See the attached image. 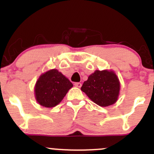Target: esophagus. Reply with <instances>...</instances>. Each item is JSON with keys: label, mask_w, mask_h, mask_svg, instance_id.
I'll list each match as a JSON object with an SVG mask.
<instances>
[{"label": "esophagus", "mask_w": 154, "mask_h": 154, "mask_svg": "<svg viewBox=\"0 0 154 154\" xmlns=\"http://www.w3.org/2000/svg\"><path fill=\"white\" fill-rule=\"evenodd\" d=\"M75 85L77 88H81V86H82V84H81L80 82H75Z\"/></svg>", "instance_id": "34e87169"}]
</instances>
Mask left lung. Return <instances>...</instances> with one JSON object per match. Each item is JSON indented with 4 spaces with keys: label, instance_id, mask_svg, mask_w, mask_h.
<instances>
[{
    "label": "left lung",
    "instance_id": "obj_1",
    "mask_svg": "<svg viewBox=\"0 0 154 154\" xmlns=\"http://www.w3.org/2000/svg\"><path fill=\"white\" fill-rule=\"evenodd\" d=\"M120 83L113 71L96 70L83 83L81 91L100 106H108L117 100Z\"/></svg>",
    "mask_w": 154,
    "mask_h": 154
}]
</instances>
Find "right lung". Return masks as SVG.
Listing matches in <instances>:
<instances>
[{"label": "right lung", "mask_w": 154, "mask_h": 154, "mask_svg": "<svg viewBox=\"0 0 154 154\" xmlns=\"http://www.w3.org/2000/svg\"><path fill=\"white\" fill-rule=\"evenodd\" d=\"M73 85L57 69H51L40 75L35 87V98L46 108L58 105Z\"/></svg>", "instance_id": "obj_1"}]
</instances>
